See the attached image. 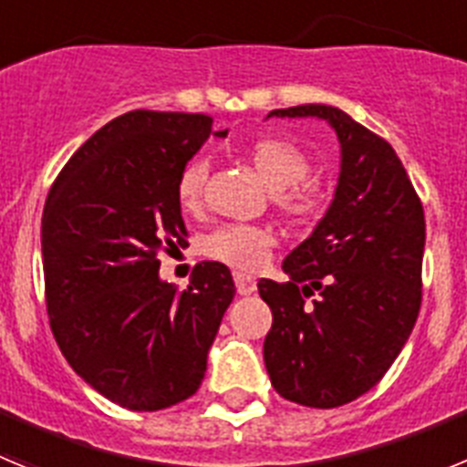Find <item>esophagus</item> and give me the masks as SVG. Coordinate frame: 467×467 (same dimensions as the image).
<instances>
[{"label": "esophagus", "mask_w": 467, "mask_h": 467, "mask_svg": "<svg viewBox=\"0 0 467 467\" xmlns=\"http://www.w3.org/2000/svg\"><path fill=\"white\" fill-rule=\"evenodd\" d=\"M234 283H236V290H238V295H243V296L253 295V292L257 290V280H254L253 275H245V274H234Z\"/></svg>", "instance_id": "obj_1"}]
</instances>
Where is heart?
<instances>
[{"label":"heart","instance_id":"obj_1","mask_svg":"<svg viewBox=\"0 0 467 467\" xmlns=\"http://www.w3.org/2000/svg\"><path fill=\"white\" fill-rule=\"evenodd\" d=\"M247 161L253 163L266 187L274 192V203L296 226H313L323 220L332 203L327 184L308 177L311 163L306 154L287 140L262 138L247 147ZM208 166L192 159L177 175L175 196L182 213H198L203 203V187ZM274 234L264 226L224 224L205 238V254L231 269L257 271L274 253Z\"/></svg>","mask_w":467,"mask_h":467}]
</instances>
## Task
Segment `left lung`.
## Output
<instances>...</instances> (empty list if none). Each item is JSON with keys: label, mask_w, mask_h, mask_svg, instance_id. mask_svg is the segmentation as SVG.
<instances>
[{"label": "left lung", "mask_w": 467, "mask_h": 467, "mask_svg": "<svg viewBox=\"0 0 467 467\" xmlns=\"http://www.w3.org/2000/svg\"><path fill=\"white\" fill-rule=\"evenodd\" d=\"M269 117L325 119L341 144L332 205L283 262L290 280L257 285L274 313L264 362L275 393L332 410L377 386L410 339L426 217L393 147L346 111L299 105Z\"/></svg>", "instance_id": "1"}]
</instances>
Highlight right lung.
Instances as JSON below:
<instances>
[{"mask_svg":"<svg viewBox=\"0 0 467 467\" xmlns=\"http://www.w3.org/2000/svg\"><path fill=\"white\" fill-rule=\"evenodd\" d=\"M210 133L205 114L128 111L74 151L44 205L53 337L74 372L126 410L196 393L236 295L220 262L198 264L184 292L159 278V253L187 243L177 175Z\"/></svg>","mask_w":467,"mask_h":467,"instance_id":"right-lung-1","label":"right lung"}]
</instances>
